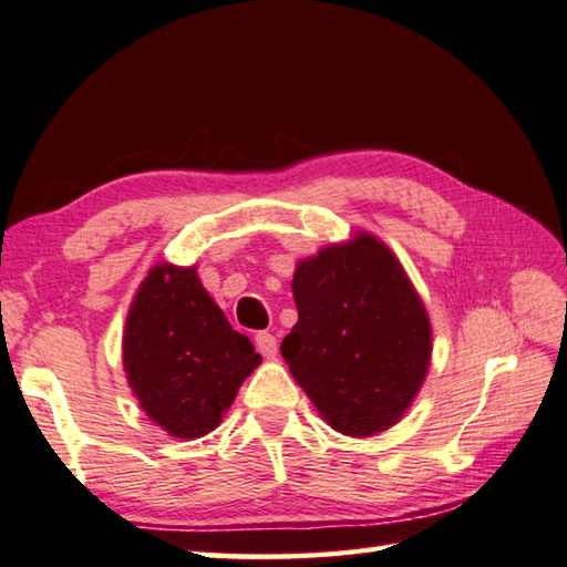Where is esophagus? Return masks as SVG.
<instances>
[{"label":"esophagus","instance_id":"1","mask_svg":"<svg viewBox=\"0 0 567 567\" xmlns=\"http://www.w3.org/2000/svg\"><path fill=\"white\" fill-rule=\"evenodd\" d=\"M255 347H257V352H260L267 359H272L277 354V339L270 332H257L255 334Z\"/></svg>","mask_w":567,"mask_h":567}]
</instances>
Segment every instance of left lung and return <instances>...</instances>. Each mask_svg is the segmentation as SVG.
Returning <instances> with one entry per match:
<instances>
[{
	"mask_svg": "<svg viewBox=\"0 0 567 567\" xmlns=\"http://www.w3.org/2000/svg\"><path fill=\"white\" fill-rule=\"evenodd\" d=\"M297 324L280 352L329 426L374 436L404 416L424 384L431 322L386 245L354 233L297 262Z\"/></svg>",
	"mask_w": 567,
	"mask_h": 567,
	"instance_id": "left-lung-1",
	"label": "left lung"
}]
</instances>
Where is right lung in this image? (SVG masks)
<instances>
[{"mask_svg":"<svg viewBox=\"0 0 567 567\" xmlns=\"http://www.w3.org/2000/svg\"><path fill=\"white\" fill-rule=\"evenodd\" d=\"M260 362L195 267H151L123 329V369L151 421L176 439L210 434Z\"/></svg>","mask_w":567,"mask_h":567,"instance_id":"right-lung-1","label":"right lung"}]
</instances>
